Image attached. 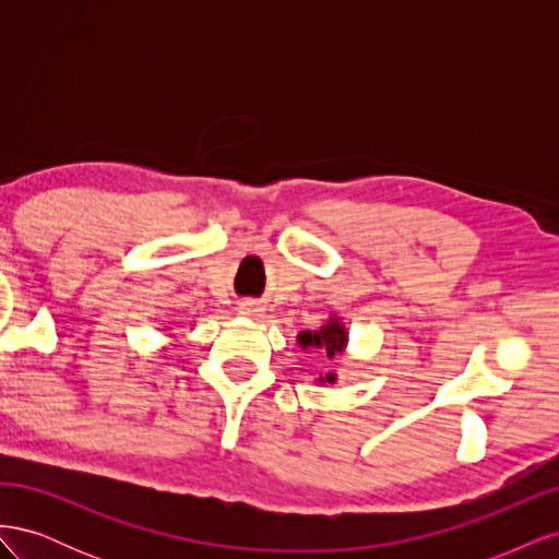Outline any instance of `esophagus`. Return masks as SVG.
I'll return each mask as SVG.
<instances>
[{"mask_svg":"<svg viewBox=\"0 0 559 559\" xmlns=\"http://www.w3.org/2000/svg\"><path fill=\"white\" fill-rule=\"evenodd\" d=\"M238 310H240V314H245V317H253L257 312H261L257 302H249V300L240 302V308H238Z\"/></svg>","mask_w":559,"mask_h":559,"instance_id":"esophagus-1","label":"esophagus"}]
</instances>
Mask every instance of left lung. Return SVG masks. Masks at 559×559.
Here are the masks:
<instances>
[{
    "mask_svg": "<svg viewBox=\"0 0 559 559\" xmlns=\"http://www.w3.org/2000/svg\"><path fill=\"white\" fill-rule=\"evenodd\" d=\"M298 343H300V347L302 349H308V347H319V349H326V354H329V359H333L337 352H343L345 349V345H347V331H345V326L341 324V321H337L335 317L329 321L326 326H321L319 331H306V333H300L298 335ZM321 382H335V376L331 373V376H326V378H319Z\"/></svg>",
    "mask_w": 559,
    "mask_h": 559,
    "instance_id": "obj_1",
    "label": "left lung"
}]
</instances>
